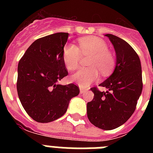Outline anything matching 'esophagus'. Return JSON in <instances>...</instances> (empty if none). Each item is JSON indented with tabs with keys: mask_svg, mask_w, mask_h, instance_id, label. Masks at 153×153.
<instances>
[{
	"mask_svg": "<svg viewBox=\"0 0 153 153\" xmlns=\"http://www.w3.org/2000/svg\"><path fill=\"white\" fill-rule=\"evenodd\" d=\"M79 91H80V93H83V92L86 91V89L83 86H79Z\"/></svg>",
	"mask_w": 153,
	"mask_h": 153,
	"instance_id": "obj_1",
	"label": "esophagus"
}]
</instances>
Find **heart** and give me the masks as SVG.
Wrapping results in <instances>:
<instances>
[{
    "instance_id": "1",
    "label": "heart",
    "mask_w": 153,
    "mask_h": 153,
    "mask_svg": "<svg viewBox=\"0 0 153 153\" xmlns=\"http://www.w3.org/2000/svg\"><path fill=\"white\" fill-rule=\"evenodd\" d=\"M79 47L70 44L64 47L63 60L67 70L73 71L79 66L81 56L90 55L87 68H81L71 76L72 81L80 86L86 87L97 80L99 72L102 75L111 73L116 64V60L106 42L97 36H86L78 40Z\"/></svg>"
}]
</instances>
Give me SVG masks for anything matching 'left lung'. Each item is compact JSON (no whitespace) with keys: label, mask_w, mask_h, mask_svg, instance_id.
I'll return each mask as SVG.
<instances>
[{"label":"left lung","mask_w":153,"mask_h":153,"mask_svg":"<svg viewBox=\"0 0 153 153\" xmlns=\"http://www.w3.org/2000/svg\"><path fill=\"white\" fill-rule=\"evenodd\" d=\"M117 54L114 72L100 86L107 89L91 90L93 100L87 102L90 122L104 130H111L125 123L134 113L143 90L140 57L127 42L113 34H106Z\"/></svg>","instance_id":"obj_1"}]
</instances>
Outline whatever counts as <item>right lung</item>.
Segmentation results:
<instances>
[{
  "instance_id": "1",
  "label": "right lung",
  "mask_w": 153,
  "mask_h": 153,
  "mask_svg": "<svg viewBox=\"0 0 153 153\" xmlns=\"http://www.w3.org/2000/svg\"><path fill=\"white\" fill-rule=\"evenodd\" d=\"M68 37V33H56L37 39L19 61L17 94L25 111L36 122L50 123L61 117L70 100L79 93L74 83H57L68 75L63 60Z\"/></svg>"
}]
</instances>
